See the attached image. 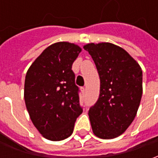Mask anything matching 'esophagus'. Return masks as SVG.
Listing matches in <instances>:
<instances>
[{
  "label": "esophagus",
  "instance_id": "34e87169",
  "mask_svg": "<svg viewBox=\"0 0 158 158\" xmlns=\"http://www.w3.org/2000/svg\"><path fill=\"white\" fill-rule=\"evenodd\" d=\"M80 90H81L82 94H85V87H81V88H80Z\"/></svg>",
  "mask_w": 158,
  "mask_h": 158
}]
</instances>
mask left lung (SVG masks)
<instances>
[{
	"label": "left lung",
	"mask_w": 158,
	"mask_h": 158,
	"mask_svg": "<svg viewBox=\"0 0 158 158\" xmlns=\"http://www.w3.org/2000/svg\"><path fill=\"white\" fill-rule=\"evenodd\" d=\"M84 49L91 56L101 81L99 98L89 110L93 133L101 139L116 138L137 113L142 70L128 52L111 43H90Z\"/></svg>",
	"instance_id": "obj_1"
}]
</instances>
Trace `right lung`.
Here are the masks:
<instances>
[{
    "mask_svg": "<svg viewBox=\"0 0 158 158\" xmlns=\"http://www.w3.org/2000/svg\"><path fill=\"white\" fill-rule=\"evenodd\" d=\"M80 52L74 44L55 43L44 50L26 73V107L34 125L45 139L57 141L69 137L83 112L72 70Z\"/></svg>",
    "mask_w": 158,
    "mask_h": 158,
    "instance_id": "obj_1",
    "label": "right lung"
}]
</instances>
